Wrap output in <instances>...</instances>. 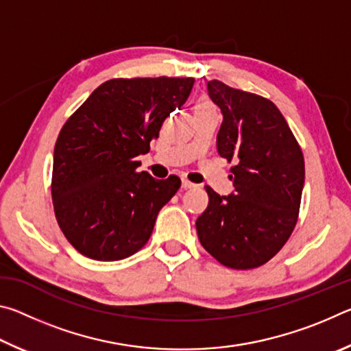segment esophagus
I'll return each instance as SVG.
<instances>
[{"label":"esophagus","instance_id":"obj_1","mask_svg":"<svg viewBox=\"0 0 351 351\" xmlns=\"http://www.w3.org/2000/svg\"><path fill=\"white\" fill-rule=\"evenodd\" d=\"M192 187H197V184L190 182L186 178H182V189H192Z\"/></svg>","mask_w":351,"mask_h":351}]
</instances>
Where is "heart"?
I'll list each match as a JSON object with an SVG mask.
<instances>
[{
  "mask_svg": "<svg viewBox=\"0 0 351 351\" xmlns=\"http://www.w3.org/2000/svg\"><path fill=\"white\" fill-rule=\"evenodd\" d=\"M210 106H213L209 100L207 99H199L197 104H195V110H203V108H210Z\"/></svg>",
  "mask_w": 351,
  "mask_h": 351,
  "instance_id": "1",
  "label": "heart"
}]
</instances>
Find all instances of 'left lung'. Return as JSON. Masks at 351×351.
Returning a JSON list of instances; mask_svg holds the SVG:
<instances>
[{
    "label": "left lung",
    "instance_id": "8db88e82",
    "mask_svg": "<svg viewBox=\"0 0 351 351\" xmlns=\"http://www.w3.org/2000/svg\"><path fill=\"white\" fill-rule=\"evenodd\" d=\"M223 112L218 154L230 167L235 192L219 197L206 186L207 209L197 219L201 245L232 269L265 265L285 246L299 218L305 161L282 112L269 99L207 82Z\"/></svg>",
    "mask_w": 351,
    "mask_h": 351
}]
</instances>
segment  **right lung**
<instances>
[{
  "label": "right lung",
  "mask_w": 351,
  "mask_h": 351,
  "mask_svg": "<svg viewBox=\"0 0 351 351\" xmlns=\"http://www.w3.org/2000/svg\"><path fill=\"white\" fill-rule=\"evenodd\" d=\"M192 77L111 79L71 116L56 142L52 204L66 240L88 258L114 261L145 246L159 210L181 187L175 175L138 171Z\"/></svg>",
  "instance_id": "obj_1"
}]
</instances>
